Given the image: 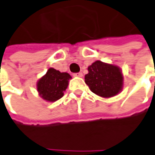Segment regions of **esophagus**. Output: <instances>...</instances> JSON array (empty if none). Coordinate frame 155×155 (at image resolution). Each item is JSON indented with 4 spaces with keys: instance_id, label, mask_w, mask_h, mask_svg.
I'll use <instances>...</instances> for the list:
<instances>
[{
    "instance_id": "obj_1",
    "label": "esophagus",
    "mask_w": 155,
    "mask_h": 155,
    "mask_svg": "<svg viewBox=\"0 0 155 155\" xmlns=\"http://www.w3.org/2000/svg\"><path fill=\"white\" fill-rule=\"evenodd\" d=\"M74 76H76V77H81L82 76V73H77V74H74Z\"/></svg>"
}]
</instances>
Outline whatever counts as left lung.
Segmentation results:
<instances>
[{
	"label": "left lung",
	"instance_id": "obj_1",
	"mask_svg": "<svg viewBox=\"0 0 155 155\" xmlns=\"http://www.w3.org/2000/svg\"><path fill=\"white\" fill-rule=\"evenodd\" d=\"M88 71L85 83L93 93L103 97H111L121 91L123 77L118 66L97 60L88 67Z\"/></svg>",
	"mask_w": 155,
	"mask_h": 155
}]
</instances>
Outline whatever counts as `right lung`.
I'll return each instance as SVG.
<instances>
[{
  "mask_svg": "<svg viewBox=\"0 0 155 155\" xmlns=\"http://www.w3.org/2000/svg\"><path fill=\"white\" fill-rule=\"evenodd\" d=\"M71 78L67 73H60L54 68H49L46 74L38 81L37 91L43 99L50 102L57 101L64 96Z\"/></svg>",
  "mask_w": 155,
  "mask_h": 155,
  "instance_id": "obj_1",
  "label": "right lung"
}]
</instances>
